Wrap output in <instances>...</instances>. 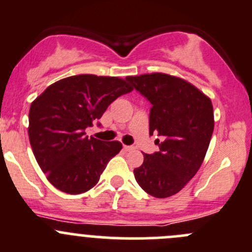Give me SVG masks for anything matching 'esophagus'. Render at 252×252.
Here are the masks:
<instances>
[{"label": "esophagus", "instance_id": "1", "mask_svg": "<svg viewBox=\"0 0 252 252\" xmlns=\"http://www.w3.org/2000/svg\"><path fill=\"white\" fill-rule=\"evenodd\" d=\"M124 150L126 151V152H130V151L135 150V147H133V146H124Z\"/></svg>", "mask_w": 252, "mask_h": 252}]
</instances>
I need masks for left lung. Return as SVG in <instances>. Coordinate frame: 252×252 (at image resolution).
Instances as JSON below:
<instances>
[{"label": "left lung", "instance_id": "left-lung-1", "mask_svg": "<svg viewBox=\"0 0 252 252\" xmlns=\"http://www.w3.org/2000/svg\"><path fill=\"white\" fill-rule=\"evenodd\" d=\"M152 104L150 135L159 151L133 169L138 186L156 198L178 193L198 172L214 130L212 100L184 79L163 73L127 76Z\"/></svg>", "mask_w": 252, "mask_h": 252}]
</instances>
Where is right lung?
I'll use <instances>...</instances> for the list:
<instances>
[{"label": "right lung", "mask_w": 252, "mask_h": 252, "mask_svg": "<svg viewBox=\"0 0 252 252\" xmlns=\"http://www.w3.org/2000/svg\"><path fill=\"white\" fill-rule=\"evenodd\" d=\"M132 89L126 79L81 74L52 84L32 102L30 142L40 169L57 189L80 194L99 182L122 145L89 138L85 128Z\"/></svg>", "instance_id": "obj_1"}]
</instances>
